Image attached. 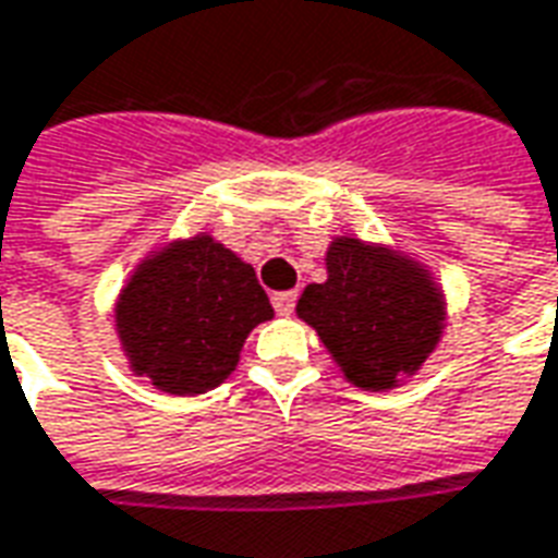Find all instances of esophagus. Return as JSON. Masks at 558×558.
<instances>
[{"label":"esophagus","instance_id":"1","mask_svg":"<svg viewBox=\"0 0 558 558\" xmlns=\"http://www.w3.org/2000/svg\"><path fill=\"white\" fill-rule=\"evenodd\" d=\"M295 299H299V292H275L271 295V305H275V311H278L280 317H290L292 314V307H295Z\"/></svg>","mask_w":558,"mask_h":558}]
</instances>
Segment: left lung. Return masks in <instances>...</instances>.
<instances>
[{
	"instance_id": "8db88e82",
	"label": "left lung",
	"mask_w": 558,
	"mask_h": 558,
	"mask_svg": "<svg viewBox=\"0 0 558 558\" xmlns=\"http://www.w3.org/2000/svg\"><path fill=\"white\" fill-rule=\"evenodd\" d=\"M326 271L323 283L305 287L295 314L317 329L353 387H399L441 341V290L414 259L360 239H335Z\"/></svg>"
}]
</instances>
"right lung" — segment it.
Listing matches in <instances>:
<instances>
[{
  "mask_svg": "<svg viewBox=\"0 0 558 558\" xmlns=\"http://www.w3.org/2000/svg\"><path fill=\"white\" fill-rule=\"evenodd\" d=\"M275 317L256 271L211 235L147 256L120 292L114 319L132 372L169 396L220 387L253 326Z\"/></svg>",
  "mask_w": 558,
  "mask_h": 558,
  "instance_id": "1",
  "label": "right lung"
}]
</instances>
